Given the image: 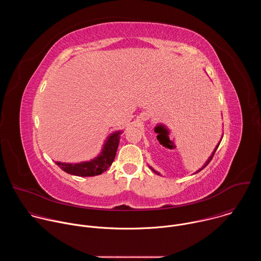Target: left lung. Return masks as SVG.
<instances>
[{
    "label": "left lung",
    "instance_id": "left-lung-1",
    "mask_svg": "<svg viewBox=\"0 0 261 261\" xmlns=\"http://www.w3.org/2000/svg\"><path fill=\"white\" fill-rule=\"evenodd\" d=\"M219 144H220V142H219V143H218V144H217V145H216V147H215V150H214V152H213V153H212V155H211V156H210V158H208V159H207V160H206V162H205V163H204V165H203V166H202V167H201V168H200V169H199V170H197V171H196V172H195V173H197V172H199V171H200V170H202V169H203V168H204V167H205V166H206V165H207V164H208V163H210V161H211V160H212V159H213V156H214V154H215V152H216V151H217V148H218V146H219ZM148 167H150V168H151V169H152V170H153V171H154V172H155V173H157V174H159V175H160V173H159V172H158V171H156V170H155V169H154V168H153V167H152V166H150V165H148Z\"/></svg>",
    "mask_w": 261,
    "mask_h": 261
}]
</instances>
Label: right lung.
I'll return each instance as SVG.
<instances>
[{
  "label": "right lung",
  "mask_w": 261,
  "mask_h": 261,
  "mask_svg": "<svg viewBox=\"0 0 261 261\" xmlns=\"http://www.w3.org/2000/svg\"><path fill=\"white\" fill-rule=\"evenodd\" d=\"M122 130L115 131L107 136L100 154L90 161L80 163H64L56 161V164L65 172L77 176H94L106 171L113 164L119 146Z\"/></svg>",
  "instance_id": "obj_1"
}]
</instances>
